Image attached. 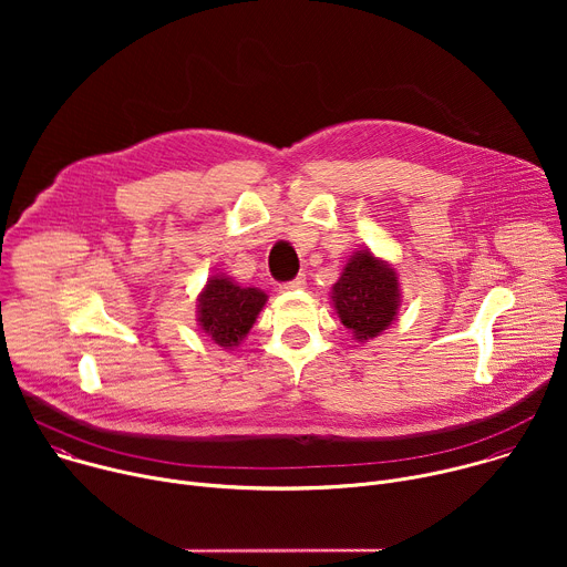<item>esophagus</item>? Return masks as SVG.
<instances>
[{
    "label": "esophagus",
    "instance_id": "1",
    "mask_svg": "<svg viewBox=\"0 0 567 567\" xmlns=\"http://www.w3.org/2000/svg\"><path fill=\"white\" fill-rule=\"evenodd\" d=\"M305 287V276L300 274V276H296L293 280H289V282H282L280 285V289L282 291H296V289H302Z\"/></svg>",
    "mask_w": 567,
    "mask_h": 567
}]
</instances>
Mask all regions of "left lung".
Listing matches in <instances>:
<instances>
[{"mask_svg": "<svg viewBox=\"0 0 567 567\" xmlns=\"http://www.w3.org/2000/svg\"><path fill=\"white\" fill-rule=\"evenodd\" d=\"M332 291L341 322L359 341L383 332L399 309L396 274L370 251L350 258Z\"/></svg>", "mask_w": 567, "mask_h": 567, "instance_id": "8db88e82", "label": "left lung"}]
</instances>
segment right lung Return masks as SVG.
Here are the masks:
<instances>
[{
  "label": "right lung",
  "instance_id": "obj_1",
  "mask_svg": "<svg viewBox=\"0 0 567 567\" xmlns=\"http://www.w3.org/2000/svg\"><path fill=\"white\" fill-rule=\"evenodd\" d=\"M267 296L239 287L228 278H210L199 296V326L221 348H233L249 334Z\"/></svg>",
  "mask_w": 567,
  "mask_h": 567
}]
</instances>
